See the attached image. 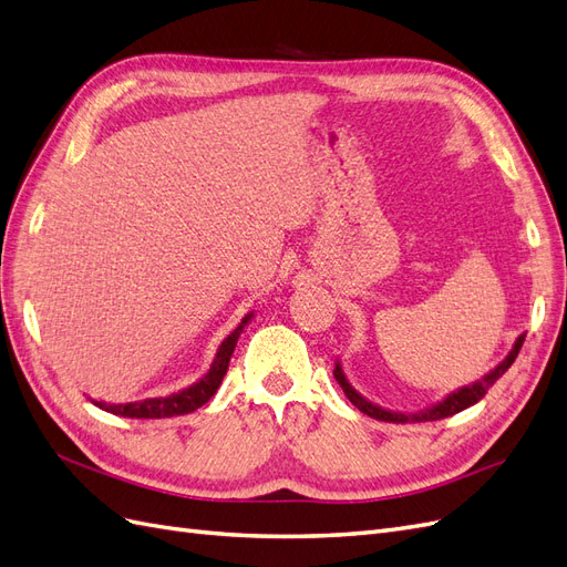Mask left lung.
Instances as JSON below:
<instances>
[{
    "mask_svg": "<svg viewBox=\"0 0 567 567\" xmlns=\"http://www.w3.org/2000/svg\"><path fill=\"white\" fill-rule=\"evenodd\" d=\"M523 340H525V333H520V336L516 338V342H513L511 352H508V354L502 359V362L496 364L489 373H485L483 379H477V381H475V383H471V385H463V388H458V390L450 392L447 398H442L440 402H435V404H431V406H425V409H421V411H414V414H402V411H390V409H383V406H379V404L369 402V400L364 398V394H359V392L350 385L346 371H342L340 359L336 362L333 375H336L338 385L342 388V392L348 394V400H350L359 411H364V414H367V416H371V419L388 421V423H421V421H440V419L454 416V414H458V411L468 409V406H473L475 402L483 400V398H485V392H487L496 381L502 379V375L508 371V367H511L513 362H516V357H518V352H520V348H523Z\"/></svg>",
    "mask_w": 567,
    "mask_h": 567,
    "instance_id": "left-lung-1",
    "label": "left lung"
}]
</instances>
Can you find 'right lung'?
Returning a JSON list of instances; mask_svg holds the SVG:
<instances>
[{"mask_svg": "<svg viewBox=\"0 0 567 567\" xmlns=\"http://www.w3.org/2000/svg\"><path fill=\"white\" fill-rule=\"evenodd\" d=\"M252 317H255V312H248L241 319V323H238L225 340H221V346L217 348V354L213 359L208 373L200 375V379L188 388H182L173 394H167V398H146V400L125 402V404H111V402H101V400H92V402L99 409L109 411V414L125 416V419H169V416L192 414V411H196L205 402H210V398L221 385V379H225V373L229 369V359L236 350L238 336L244 333V329L252 321Z\"/></svg>", "mask_w": 567, "mask_h": 567, "instance_id": "obj_1", "label": "right lung"}]
</instances>
